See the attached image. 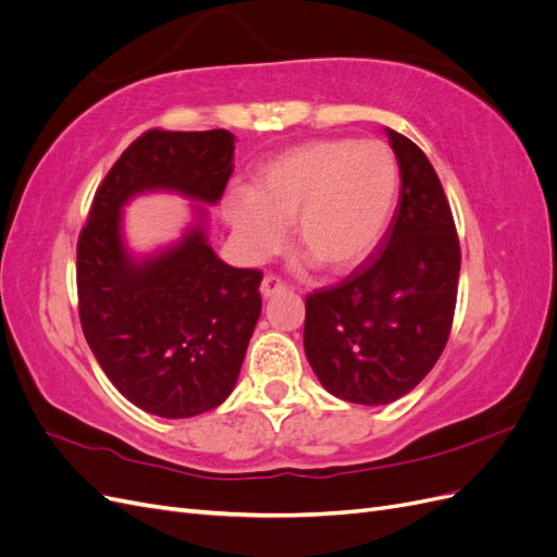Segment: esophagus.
Returning <instances> with one entry per match:
<instances>
[{
	"label": "esophagus",
	"mask_w": 557,
	"mask_h": 557,
	"mask_svg": "<svg viewBox=\"0 0 557 557\" xmlns=\"http://www.w3.org/2000/svg\"><path fill=\"white\" fill-rule=\"evenodd\" d=\"M260 290H262V297H272V295L285 290V283H283V278L276 276V274H267V276L262 278Z\"/></svg>",
	"instance_id": "obj_1"
}]
</instances>
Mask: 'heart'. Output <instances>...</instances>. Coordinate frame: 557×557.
<instances>
[{
  "instance_id": "obj_1",
  "label": "heart",
  "mask_w": 557,
  "mask_h": 557,
  "mask_svg": "<svg viewBox=\"0 0 557 557\" xmlns=\"http://www.w3.org/2000/svg\"><path fill=\"white\" fill-rule=\"evenodd\" d=\"M399 164L385 141L323 139L285 150L256 178V190L227 201V218L246 256L262 260L295 221L299 246L327 272L369 258L393 221Z\"/></svg>"
}]
</instances>
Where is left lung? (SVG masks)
<instances>
[{
    "instance_id": "left-lung-1",
    "label": "left lung",
    "mask_w": 557,
    "mask_h": 557,
    "mask_svg": "<svg viewBox=\"0 0 557 557\" xmlns=\"http://www.w3.org/2000/svg\"><path fill=\"white\" fill-rule=\"evenodd\" d=\"M401 188L379 252L330 288L307 295L305 350L327 391L352 404H391L428 376L448 342L460 239L428 156L387 129Z\"/></svg>"
}]
</instances>
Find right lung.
Here are the masks:
<instances>
[{"label": "right lung", "mask_w": 557, "mask_h": 557, "mask_svg": "<svg viewBox=\"0 0 557 557\" xmlns=\"http://www.w3.org/2000/svg\"><path fill=\"white\" fill-rule=\"evenodd\" d=\"M227 129H148L95 193L76 246L78 318L117 393L162 418L223 404L237 383L262 311L260 269H234L193 230L160 258L134 264L121 242V207L144 190L221 199L232 176Z\"/></svg>", "instance_id": "add662e5"}]
</instances>
